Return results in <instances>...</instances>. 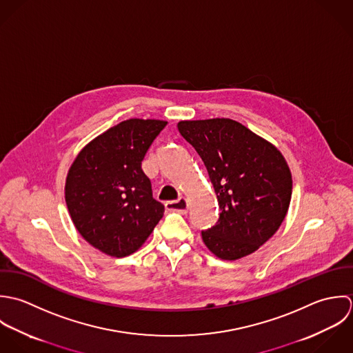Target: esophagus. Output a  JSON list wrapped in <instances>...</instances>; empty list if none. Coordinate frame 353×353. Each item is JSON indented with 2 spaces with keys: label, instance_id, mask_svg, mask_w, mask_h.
I'll return each mask as SVG.
<instances>
[{
  "label": "esophagus",
  "instance_id": "esophagus-1",
  "mask_svg": "<svg viewBox=\"0 0 353 353\" xmlns=\"http://www.w3.org/2000/svg\"><path fill=\"white\" fill-rule=\"evenodd\" d=\"M165 208L168 212H180V214H187L188 209V203L185 198H179L177 201H172V202H166Z\"/></svg>",
  "mask_w": 353,
  "mask_h": 353
}]
</instances>
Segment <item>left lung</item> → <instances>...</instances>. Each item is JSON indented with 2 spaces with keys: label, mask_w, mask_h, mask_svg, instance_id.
Returning <instances> with one entry per match:
<instances>
[{
  "label": "left lung",
  "mask_w": 353,
  "mask_h": 353,
  "mask_svg": "<svg viewBox=\"0 0 353 353\" xmlns=\"http://www.w3.org/2000/svg\"><path fill=\"white\" fill-rule=\"evenodd\" d=\"M179 132L202 158L219 206L202 230L212 254L236 261L255 252L280 228L292 196V174L280 150L230 119L180 121Z\"/></svg>",
  "instance_id": "8db88e82"
}]
</instances>
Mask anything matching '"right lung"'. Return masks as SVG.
<instances>
[{"label": "right lung", "instance_id": "obj_1", "mask_svg": "<svg viewBox=\"0 0 353 353\" xmlns=\"http://www.w3.org/2000/svg\"><path fill=\"white\" fill-rule=\"evenodd\" d=\"M166 124L123 121L90 141L70 168L65 202L72 221L83 239L106 255L123 258L138 251L163 216L141 161Z\"/></svg>", "mask_w": 353, "mask_h": 353}]
</instances>
